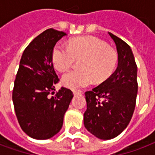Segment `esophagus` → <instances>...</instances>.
<instances>
[{"instance_id":"esophagus-1","label":"esophagus","mask_w":155,"mask_h":155,"mask_svg":"<svg viewBox=\"0 0 155 155\" xmlns=\"http://www.w3.org/2000/svg\"><path fill=\"white\" fill-rule=\"evenodd\" d=\"M82 93V91H73V94L74 95H76V94H81Z\"/></svg>"}]
</instances>
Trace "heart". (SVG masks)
<instances>
[{"instance_id": "1", "label": "heart", "mask_w": 155, "mask_h": 155, "mask_svg": "<svg viewBox=\"0 0 155 155\" xmlns=\"http://www.w3.org/2000/svg\"><path fill=\"white\" fill-rule=\"evenodd\" d=\"M52 60L54 67L65 71L73 65L75 60L81 61V71H71L62 76L61 82L65 87L79 89L95 82L106 81L114 72L117 64V54L99 39L92 36L79 37L70 42L55 45Z\"/></svg>"}]
</instances>
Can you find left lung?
<instances>
[{"label":"left lung","instance_id":"1","mask_svg":"<svg viewBox=\"0 0 155 155\" xmlns=\"http://www.w3.org/2000/svg\"><path fill=\"white\" fill-rule=\"evenodd\" d=\"M116 45L118 66L110 77L85 92L86 130L100 140H111L126 129L133 115L138 83L137 65L130 45L108 32Z\"/></svg>","mask_w":155,"mask_h":155}]
</instances>
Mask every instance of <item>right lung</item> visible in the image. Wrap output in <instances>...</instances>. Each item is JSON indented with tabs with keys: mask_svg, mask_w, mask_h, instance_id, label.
<instances>
[{
	"mask_svg": "<svg viewBox=\"0 0 155 155\" xmlns=\"http://www.w3.org/2000/svg\"><path fill=\"white\" fill-rule=\"evenodd\" d=\"M64 32L48 29L25 48L20 61L12 92L15 112L22 130L35 140H48L57 134L73 98L71 90L61 87L52 63L54 45Z\"/></svg>",
	"mask_w": 155,
	"mask_h": 155,
	"instance_id": "1",
	"label": "right lung"
}]
</instances>
